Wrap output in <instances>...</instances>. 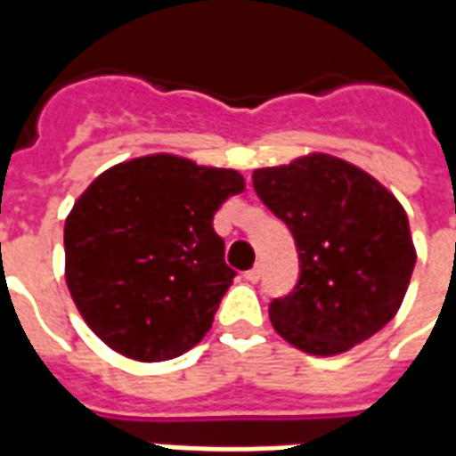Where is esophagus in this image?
I'll use <instances>...</instances> for the list:
<instances>
[{
    "instance_id": "obj_1",
    "label": "esophagus",
    "mask_w": 456,
    "mask_h": 456,
    "mask_svg": "<svg viewBox=\"0 0 456 456\" xmlns=\"http://www.w3.org/2000/svg\"><path fill=\"white\" fill-rule=\"evenodd\" d=\"M244 276H247L248 283H258V278H261V266H254L251 271H247Z\"/></svg>"
}]
</instances>
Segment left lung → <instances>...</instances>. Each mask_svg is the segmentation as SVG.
<instances>
[{
    "instance_id": "obj_1",
    "label": "left lung",
    "mask_w": 456,
    "mask_h": 456,
    "mask_svg": "<svg viewBox=\"0 0 456 456\" xmlns=\"http://www.w3.org/2000/svg\"><path fill=\"white\" fill-rule=\"evenodd\" d=\"M254 190L293 232L300 254L296 290L268 307L278 335L300 352L337 356L391 322L418 258L391 190L320 151L256 168Z\"/></svg>"
}]
</instances>
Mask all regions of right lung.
Returning <instances> with one entry per match:
<instances>
[{"instance_id":"right-lung-1","label":"right lung","mask_w":456,"mask_h":456,"mask_svg":"<svg viewBox=\"0 0 456 456\" xmlns=\"http://www.w3.org/2000/svg\"><path fill=\"white\" fill-rule=\"evenodd\" d=\"M244 190L234 168L151 153L107 168L75 200L65 283L110 349L166 362L208 335L234 278L212 219Z\"/></svg>"}]
</instances>
